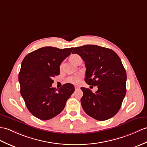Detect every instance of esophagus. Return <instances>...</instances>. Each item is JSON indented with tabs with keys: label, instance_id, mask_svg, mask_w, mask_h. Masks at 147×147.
<instances>
[{
	"label": "esophagus",
	"instance_id": "34e87169",
	"mask_svg": "<svg viewBox=\"0 0 147 147\" xmlns=\"http://www.w3.org/2000/svg\"><path fill=\"white\" fill-rule=\"evenodd\" d=\"M74 88H75V90H80V86H74Z\"/></svg>",
	"mask_w": 147,
	"mask_h": 147
}]
</instances>
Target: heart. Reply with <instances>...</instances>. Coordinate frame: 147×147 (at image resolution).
<instances>
[{"mask_svg": "<svg viewBox=\"0 0 147 147\" xmlns=\"http://www.w3.org/2000/svg\"><path fill=\"white\" fill-rule=\"evenodd\" d=\"M79 57H80V56L77 55V54H73V55H72L70 57L71 62L74 64L75 62H76V61ZM81 78L80 75H74V76H69V78H67L66 79V81L69 83L77 84L78 83H80V82L81 81Z\"/></svg>", "mask_w": 147, "mask_h": 147, "instance_id": "b5f03b06", "label": "heart"}]
</instances>
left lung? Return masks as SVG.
<instances>
[{"label": "left lung", "instance_id": "1", "mask_svg": "<svg viewBox=\"0 0 147 147\" xmlns=\"http://www.w3.org/2000/svg\"><path fill=\"white\" fill-rule=\"evenodd\" d=\"M73 54H78L86 66V83L98 90L81 88V99L84 111L99 121L110 119L117 113L125 96L127 73L121 61L113 50L96 45L75 47Z\"/></svg>", "mask_w": 147, "mask_h": 147}]
</instances>
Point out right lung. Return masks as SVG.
<instances>
[{
	"mask_svg": "<svg viewBox=\"0 0 147 147\" xmlns=\"http://www.w3.org/2000/svg\"><path fill=\"white\" fill-rule=\"evenodd\" d=\"M73 49L44 47L24 58L19 74L20 94L29 111L40 120H49L59 114L74 93L71 83L57 90L52 87V78L59 74L61 63Z\"/></svg>",
	"mask_w": 147,
	"mask_h": 147,
	"instance_id": "obj_1",
	"label": "right lung"
}]
</instances>
